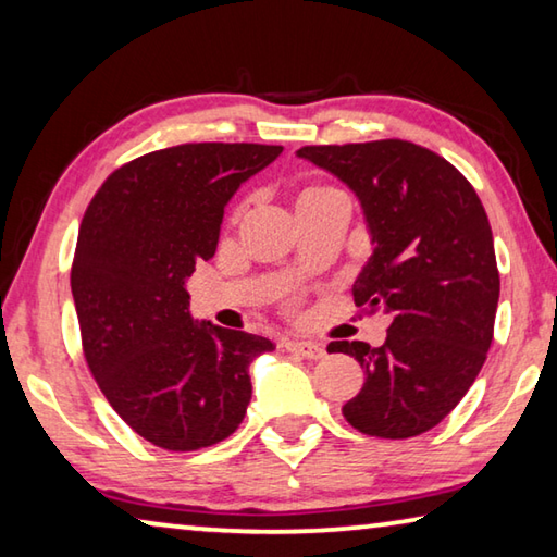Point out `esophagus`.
I'll return each mask as SVG.
<instances>
[{
    "instance_id": "34e87169",
    "label": "esophagus",
    "mask_w": 557,
    "mask_h": 557,
    "mask_svg": "<svg viewBox=\"0 0 557 557\" xmlns=\"http://www.w3.org/2000/svg\"><path fill=\"white\" fill-rule=\"evenodd\" d=\"M285 348L292 354H297L301 358H312V361H317V358H324L326 356V348L322 344H314V342H297V338H289V342H285Z\"/></svg>"
}]
</instances>
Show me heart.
Here are the masks:
<instances>
[{
    "instance_id": "1",
    "label": "heart",
    "mask_w": 557,
    "mask_h": 557,
    "mask_svg": "<svg viewBox=\"0 0 557 557\" xmlns=\"http://www.w3.org/2000/svg\"><path fill=\"white\" fill-rule=\"evenodd\" d=\"M314 191H319V188H309V191H305V194H301V196H307V194H314ZM301 196H299V199H301Z\"/></svg>"
}]
</instances>
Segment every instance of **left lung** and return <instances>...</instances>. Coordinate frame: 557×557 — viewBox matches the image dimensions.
Wrapping results in <instances>:
<instances>
[{"label": "left lung", "instance_id": "1", "mask_svg": "<svg viewBox=\"0 0 557 557\" xmlns=\"http://www.w3.org/2000/svg\"><path fill=\"white\" fill-rule=\"evenodd\" d=\"M297 157L356 194L373 252L354 299L391 317L383 346L329 344L366 375L344 418L371 437L422 435L465 398L494 338L498 270L484 206L447 159L403 139L301 147Z\"/></svg>", "mask_w": 557, "mask_h": 557}]
</instances>
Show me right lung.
<instances>
[{
    "instance_id": "obj_1",
    "label": "right lung",
    "mask_w": 557,
    "mask_h": 557,
    "mask_svg": "<svg viewBox=\"0 0 557 557\" xmlns=\"http://www.w3.org/2000/svg\"><path fill=\"white\" fill-rule=\"evenodd\" d=\"M277 145H178L112 172L83 215L71 270L83 351L127 425L169 451L211 447L248 410L265 336L196 322L186 280L219 248L240 184Z\"/></svg>"
}]
</instances>
